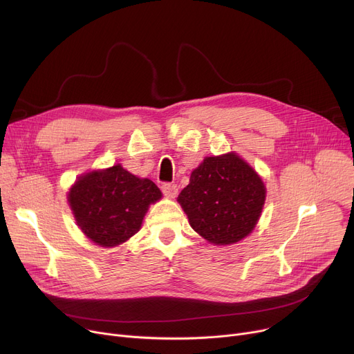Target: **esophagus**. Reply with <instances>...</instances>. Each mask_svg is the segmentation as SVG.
<instances>
[{
	"instance_id": "esophagus-1",
	"label": "esophagus",
	"mask_w": 354,
	"mask_h": 354,
	"mask_svg": "<svg viewBox=\"0 0 354 354\" xmlns=\"http://www.w3.org/2000/svg\"><path fill=\"white\" fill-rule=\"evenodd\" d=\"M161 192H162L164 196L173 198V197L177 196L178 189H177V185L174 183H162L161 184Z\"/></svg>"
}]
</instances>
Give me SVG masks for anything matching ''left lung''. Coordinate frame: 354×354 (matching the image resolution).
Wrapping results in <instances>:
<instances>
[{
	"instance_id": "1",
	"label": "left lung",
	"mask_w": 354,
	"mask_h": 354,
	"mask_svg": "<svg viewBox=\"0 0 354 354\" xmlns=\"http://www.w3.org/2000/svg\"><path fill=\"white\" fill-rule=\"evenodd\" d=\"M266 198L256 171L237 154L207 157L192 173L178 203L190 225L213 244H233L250 234Z\"/></svg>"
}]
</instances>
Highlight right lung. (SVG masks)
Returning <instances> with one entry per match:
<instances>
[{"label": "right lung", "instance_id": "right-lung-1", "mask_svg": "<svg viewBox=\"0 0 354 354\" xmlns=\"http://www.w3.org/2000/svg\"><path fill=\"white\" fill-rule=\"evenodd\" d=\"M160 198L161 192L151 180L138 178L118 164L80 177L68 194L82 233L102 247L134 236L149 205Z\"/></svg>", "mask_w": 354, "mask_h": 354}]
</instances>
